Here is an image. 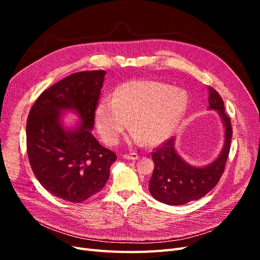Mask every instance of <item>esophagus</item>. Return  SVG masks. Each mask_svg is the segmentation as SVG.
I'll use <instances>...</instances> for the list:
<instances>
[{
    "label": "esophagus",
    "mask_w": 260,
    "mask_h": 260,
    "mask_svg": "<svg viewBox=\"0 0 260 260\" xmlns=\"http://www.w3.org/2000/svg\"><path fill=\"white\" fill-rule=\"evenodd\" d=\"M122 157L124 159H128V160H138L140 158V156L136 153H131V154H124L122 155Z\"/></svg>",
    "instance_id": "esophagus-1"
}]
</instances>
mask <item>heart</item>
Returning a JSON list of instances; mask_svg holds the SVG:
<instances>
[{
    "instance_id": "obj_1",
    "label": "heart",
    "mask_w": 260,
    "mask_h": 260,
    "mask_svg": "<svg viewBox=\"0 0 260 260\" xmlns=\"http://www.w3.org/2000/svg\"><path fill=\"white\" fill-rule=\"evenodd\" d=\"M187 105V94L182 90L157 81L135 80L121 84L113 99H102L94 120L102 139L109 145L117 142L129 123L133 130L130 142L143 140L146 145L155 146L172 136Z\"/></svg>"
}]
</instances>
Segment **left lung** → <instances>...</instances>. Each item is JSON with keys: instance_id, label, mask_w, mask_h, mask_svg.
I'll list each match as a JSON object with an SVG mask.
<instances>
[{"instance_id": "left-lung-1", "label": "left lung", "mask_w": 260, "mask_h": 260, "mask_svg": "<svg viewBox=\"0 0 260 260\" xmlns=\"http://www.w3.org/2000/svg\"><path fill=\"white\" fill-rule=\"evenodd\" d=\"M208 109L216 111L222 121L224 142L215 160L205 166H193L185 161L176 149V138L168 140L152 154L154 170L148 190L153 198L167 205H183L200 200L214 187L223 174L231 146L232 128L224 113V104L219 93L208 88Z\"/></svg>"}]
</instances>
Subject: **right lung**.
Returning <instances> with one entry per match:
<instances>
[{
  "label": "right lung",
  "instance_id": "obj_1",
  "mask_svg": "<svg viewBox=\"0 0 260 260\" xmlns=\"http://www.w3.org/2000/svg\"><path fill=\"white\" fill-rule=\"evenodd\" d=\"M105 75L93 70L66 77L38 98L27 119V152L36 178L51 194L70 203L101 191L116 160L91 132ZM66 111L80 117L74 127L62 121Z\"/></svg>",
  "mask_w": 260,
  "mask_h": 260
}]
</instances>
